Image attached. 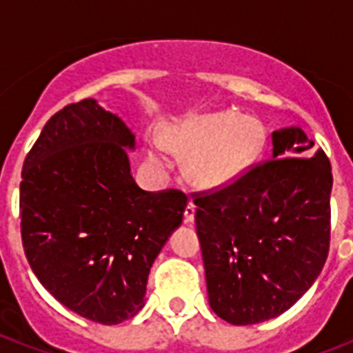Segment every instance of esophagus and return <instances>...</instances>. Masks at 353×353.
<instances>
[{"instance_id": "34e87169", "label": "esophagus", "mask_w": 353, "mask_h": 353, "mask_svg": "<svg viewBox=\"0 0 353 353\" xmlns=\"http://www.w3.org/2000/svg\"><path fill=\"white\" fill-rule=\"evenodd\" d=\"M194 216H196V205L190 201V203L187 205V209H185V221H187V223H192Z\"/></svg>"}]
</instances>
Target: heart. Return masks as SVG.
Instances as JSON below:
<instances>
[{
  "label": "heart",
  "instance_id": "b5f03b06",
  "mask_svg": "<svg viewBox=\"0 0 353 353\" xmlns=\"http://www.w3.org/2000/svg\"><path fill=\"white\" fill-rule=\"evenodd\" d=\"M265 143L263 128L234 112L188 115L146 143L144 159L154 172L170 170V155H187L185 176L194 187L218 190L240 179Z\"/></svg>",
  "mask_w": 353,
  "mask_h": 353
}]
</instances>
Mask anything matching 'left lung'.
Segmentation results:
<instances>
[{
    "instance_id": "1",
    "label": "left lung",
    "mask_w": 353,
    "mask_h": 353,
    "mask_svg": "<svg viewBox=\"0 0 353 353\" xmlns=\"http://www.w3.org/2000/svg\"><path fill=\"white\" fill-rule=\"evenodd\" d=\"M301 128L273 132V155L218 190L194 194L212 312L234 326L279 317L328 258L332 166Z\"/></svg>"
}]
</instances>
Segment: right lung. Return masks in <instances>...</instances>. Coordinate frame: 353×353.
<instances>
[{
    "label": "right lung",
    "instance_id": "add662e5",
    "mask_svg": "<svg viewBox=\"0 0 353 353\" xmlns=\"http://www.w3.org/2000/svg\"><path fill=\"white\" fill-rule=\"evenodd\" d=\"M135 135L93 99L54 113L25 157V256L58 302L119 324L144 306L152 263L181 225L187 196L146 192L130 172Z\"/></svg>",
    "mask_w": 353,
    "mask_h": 353
}]
</instances>
